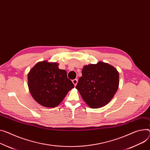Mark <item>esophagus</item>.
Returning <instances> with one entry per match:
<instances>
[{"instance_id": "obj_1", "label": "esophagus", "mask_w": 150, "mask_h": 150, "mask_svg": "<svg viewBox=\"0 0 150 150\" xmlns=\"http://www.w3.org/2000/svg\"><path fill=\"white\" fill-rule=\"evenodd\" d=\"M72 82H73L74 85V86H76V85H77V79H73V80H72Z\"/></svg>"}]
</instances>
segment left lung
I'll return each mask as SVG.
<instances>
[{
	"label": "left lung",
	"instance_id": "left-lung-1",
	"mask_svg": "<svg viewBox=\"0 0 150 150\" xmlns=\"http://www.w3.org/2000/svg\"><path fill=\"white\" fill-rule=\"evenodd\" d=\"M82 74L76 88L86 104L92 108L107 105L118 88L119 74L116 69L99 62L84 66Z\"/></svg>",
	"mask_w": 150,
	"mask_h": 150
}]
</instances>
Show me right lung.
<instances>
[{
	"mask_svg": "<svg viewBox=\"0 0 150 150\" xmlns=\"http://www.w3.org/2000/svg\"><path fill=\"white\" fill-rule=\"evenodd\" d=\"M58 64L42 61L34 66L28 74V86L33 98L44 107L58 106L74 84L67 71Z\"/></svg>",
	"mask_w": 150,
	"mask_h": 150,
	"instance_id": "obj_1",
	"label": "right lung"
}]
</instances>
